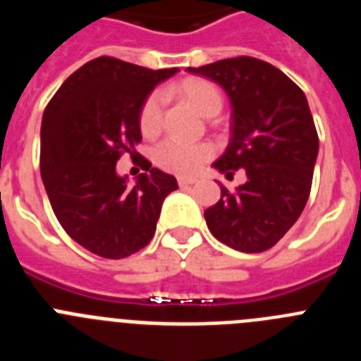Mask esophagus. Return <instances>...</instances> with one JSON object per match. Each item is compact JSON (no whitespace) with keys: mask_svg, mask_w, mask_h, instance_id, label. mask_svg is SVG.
I'll return each mask as SVG.
<instances>
[{"mask_svg":"<svg viewBox=\"0 0 361 361\" xmlns=\"http://www.w3.org/2000/svg\"><path fill=\"white\" fill-rule=\"evenodd\" d=\"M197 178H191V177H178V186L180 188H186L191 186V184H195Z\"/></svg>","mask_w":361,"mask_h":361,"instance_id":"34e87169","label":"esophagus"}]
</instances>
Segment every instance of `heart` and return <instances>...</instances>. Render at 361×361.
Listing matches in <instances>:
<instances>
[{
  "label": "heart",
  "mask_w": 361,
  "mask_h": 361,
  "mask_svg": "<svg viewBox=\"0 0 361 361\" xmlns=\"http://www.w3.org/2000/svg\"><path fill=\"white\" fill-rule=\"evenodd\" d=\"M188 103L195 106L199 114L206 117L216 116L222 106V95L212 81L191 78L184 79L173 88ZM162 123V97L159 92H153L142 103L139 114V126L145 135H155L161 130ZM213 157V146L206 142H188L177 137H168L159 142L153 149V159L162 170L177 175H191L199 171L204 162Z\"/></svg>",
  "instance_id": "obj_1"
}]
</instances>
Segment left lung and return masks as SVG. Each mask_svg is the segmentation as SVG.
Wrapping results in <instances>:
<instances>
[{
    "mask_svg": "<svg viewBox=\"0 0 361 361\" xmlns=\"http://www.w3.org/2000/svg\"><path fill=\"white\" fill-rule=\"evenodd\" d=\"M224 88L231 103V139L213 162L220 173L245 170L247 180L204 212L216 240L260 253L289 231L305 208L318 157V133L305 94L276 66L231 57L188 68Z\"/></svg>",
    "mask_w": 361,
    "mask_h": 361,
    "instance_id": "8db88e82",
    "label": "left lung"
}]
</instances>
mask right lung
Masks as SVG:
<instances>
[{
  "label": "right lung",
  "mask_w": 361,
  "mask_h": 361,
  "mask_svg": "<svg viewBox=\"0 0 361 361\" xmlns=\"http://www.w3.org/2000/svg\"><path fill=\"white\" fill-rule=\"evenodd\" d=\"M177 72L97 57L75 70L44 108V190L63 229L90 253L124 258L142 250L155 235L162 202L178 190L173 175L146 159V173L133 186L116 170L121 155H132L141 142L146 97Z\"/></svg>",
  "instance_id": "obj_1"
}]
</instances>
